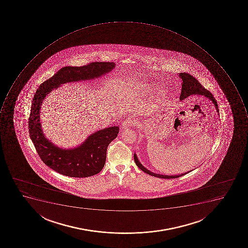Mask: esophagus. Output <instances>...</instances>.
I'll return each instance as SVG.
<instances>
[{
  "mask_svg": "<svg viewBox=\"0 0 248 248\" xmlns=\"http://www.w3.org/2000/svg\"><path fill=\"white\" fill-rule=\"evenodd\" d=\"M137 124V120H135L133 119H128L123 123V129H127L129 127L135 126Z\"/></svg>",
  "mask_w": 248,
  "mask_h": 248,
  "instance_id": "34e87169",
  "label": "esophagus"
}]
</instances>
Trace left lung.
Listing matches in <instances>:
<instances>
[{
	"instance_id": "8db88e82",
	"label": "left lung",
	"mask_w": 248,
	"mask_h": 248,
	"mask_svg": "<svg viewBox=\"0 0 248 248\" xmlns=\"http://www.w3.org/2000/svg\"><path fill=\"white\" fill-rule=\"evenodd\" d=\"M179 76L183 80V82H182V92H181V95H180V100H184L185 98H187L188 96L192 95V94H201V95L205 96L206 98H209L211 101H213L217 111H218L217 100L215 99L213 94H211L209 91L205 89V88H203L202 85L194 77L191 76V74H187V73H180ZM134 160L138 168L141 169L142 171L145 172L146 174H150V175L156 177V178H165V179L177 178L188 173L187 172V173H184V174H179V175L174 176L154 174V173L150 171V170H147L146 168L142 166V164L139 161L138 158H137L136 154H134Z\"/></svg>"
}]
</instances>
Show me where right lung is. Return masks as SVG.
Here are the masks:
<instances>
[{
    "label": "right lung",
    "instance_id": "1",
    "mask_svg": "<svg viewBox=\"0 0 248 248\" xmlns=\"http://www.w3.org/2000/svg\"><path fill=\"white\" fill-rule=\"evenodd\" d=\"M112 62H92L82 66H65L40 84L31 103L29 132L35 150L43 163L62 175L87 178L98 174L106 164L108 146L117 137L119 128L108 127L88 137L80 146L62 150L46 139L39 123V110L46 96L53 88L67 82L90 80L109 72Z\"/></svg>",
    "mask_w": 248,
    "mask_h": 248
}]
</instances>
